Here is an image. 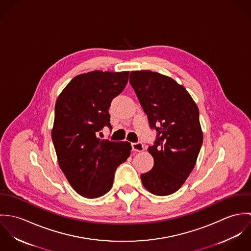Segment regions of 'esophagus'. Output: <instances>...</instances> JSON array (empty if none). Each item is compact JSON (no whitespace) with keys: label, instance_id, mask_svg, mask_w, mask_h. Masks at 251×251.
I'll list each match as a JSON object with an SVG mask.
<instances>
[{"label":"esophagus","instance_id":"1","mask_svg":"<svg viewBox=\"0 0 251 251\" xmlns=\"http://www.w3.org/2000/svg\"><path fill=\"white\" fill-rule=\"evenodd\" d=\"M132 150L135 151H144V145L142 142H137V143H132Z\"/></svg>","mask_w":251,"mask_h":251}]
</instances>
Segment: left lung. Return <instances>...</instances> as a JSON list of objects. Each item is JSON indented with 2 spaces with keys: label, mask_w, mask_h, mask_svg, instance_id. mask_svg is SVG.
Here are the masks:
<instances>
[{
  "label": "left lung",
  "mask_w": 251,
  "mask_h": 251,
  "mask_svg": "<svg viewBox=\"0 0 251 251\" xmlns=\"http://www.w3.org/2000/svg\"><path fill=\"white\" fill-rule=\"evenodd\" d=\"M150 127L157 131L148 151L153 167L141 175L145 188L158 196L176 192L193 170L203 143L199 110L185 88L171 77L151 71L130 72Z\"/></svg>",
  "instance_id": "left-lung-1"
}]
</instances>
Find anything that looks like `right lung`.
<instances>
[{
    "label": "right lung",
    "mask_w": 251,
    "mask_h": 251,
    "mask_svg": "<svg viewBox=\"0 0 251 251\" xmlns=\"http://www.w3.org/2000/svg\"><path fill=\"white\" fill-rule=\"evenodd\" d=\"M128 76L129 72L79 74L57 99L52 140L60 168L83 197L107 193L117 167L130 154V143L98 137L104 126L111 128L108 110L112 100L124 91Z\"/></svg>",
    "instance_id": "add662e5"
}]
</instances>
